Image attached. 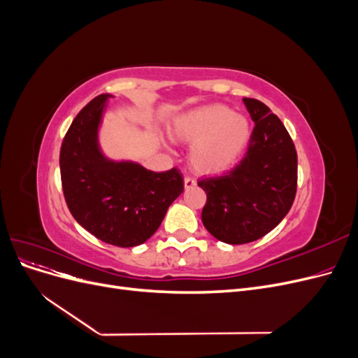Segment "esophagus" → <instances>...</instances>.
Listing matches in <instances>:
<instances>
[{
    "mask_svg": "<svg viewBox=\"0 0 358 358\" xmlns=\"http://www.w3.org/2000/svg\"><path fill=\"white\" fill-rule=\"evenodd\" d=\"M196 185H197L196 179H192V178H185V179H183V187H185V189L194 188Z\"/></svg>",
    "mask_w": 358,
    "mask_h": 358,
    "instance_id": "obj_1",
    "label": "esophagus"
}]
</instances>
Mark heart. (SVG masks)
Masks as SVG:
<instances>
[{
	"label": "heart",
	"mask_w": 358,
	"mask_h": 358,
	"mask_svg": "<svg viewBox=\"0 0 358 358\" xmlns=\"http://www.w3.org/2000/svg\"><path fill=\"white\" fill-rule=\"evenodd\" d=\"M170 136L191 145L189 164L201 175H220L237 164L251 142L252 125L230 107L210 104L179 115L170 127Z\"/></svg>",
	"instance_id": "b5f03b06"
}]
</instances>
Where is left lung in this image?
<instances>
[{
    "mask_svg": "<svg viewBox=\"0 0 358 358\" xmlns=\"http://www.w3.org/2000/svg\"><path fill=\"white\" fill-rule=\"evenodd\" d=\"M243 103L255 122L245 158L227 175L199 182L208 196L203 225L229 245L272 231L289 212L297 189V152L284 124L264 103Z\"/></svg>",
    "mask_w": 358,
    "mask_h": 358,
    "instance_id": "8db88e82",
    "label": "left lung"
}]
</instances>
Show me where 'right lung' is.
<instances>
[{"label": "right lung", "mask_w": 358, "mask_h": 358, "mask_svg": "<svg viewBox=\"0 0 358 358\" xmlns=\"http://www.w3.org/2000/svg\"><path fill=\"white\" fill-rule=\"evenodd\" d=\"M110 94H101L74 117L62 140V191L73 218L109 245L145 243L183 191L182 175L171 169L155 173L131 159L106 157L100 127Z\"/></svg>", "instance_id": "1"}]
</instances>
